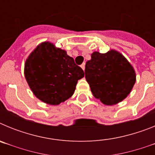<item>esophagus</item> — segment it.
Instances as JSON below:
<instances>
[{
    "instance_id": "esophagus-1",
    "label": "esophagus",
    "mask_w": 155,
    "mask_h": 155,
    "mask_svg": "<svg viewBox=\"0 0 155 155\" xmlns=\"http://www.w3.org/2000/svg\"><path fill=\"white\" fill-rule=\"evenodd\" d=\"M81 68L84 71V69H85V64H84H84H82L81 65Z\"/></svg>"
}]
</instances>
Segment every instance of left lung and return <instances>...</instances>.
<instances>
[{
	"instance_id": "left-lung-1",
	"label": "left lung",
	"mask_w": 155,
	"mask_h": 155,
	"mask_svg": "<svg viewBox=\"0 0 155 155\" xmlns=\"http://www.w3.org/2000/svg\"><path fill=\"white\" fill-rule=\"evenodd\" d=\"M85 78L93 95L105 105L121 102L130 94L136 81L134 68L118 52H94L86 62Z\"/></svg>"
}]
</instances>
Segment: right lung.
<instances>
[{
	"label": "right lung",
	"instance_id": "obj_1",
	"mask_svg": "<svg viewBox=\"0 0 155 155\" xmlns=\"http://www.w3.org/2000/svg\"><path fill=\"white\" fill-rule=\"evenodd\" d=\"M84 71L65 50L45 42L35 48L25 65V76L37 98L59 105L73 95Z\"/></svg>",
	"mask_w": 155,
	"mask_h": 155
}]
</instances>
